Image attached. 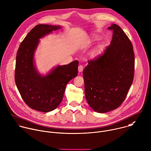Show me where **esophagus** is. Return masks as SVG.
Segmentation results:
<instances>
[{"label":"esophagus","mask_w":151,"mask_h":151,"mask_svg":"<svg viewBox=\"0 0 151 151\" xmlns=\"http://www.w3.org/2000/svg\"><path fill=\"white\" fill-rule=\"evenodd\" d=\"M83 66L80 65L78 66V71H79V72H82V70H83Z\"/></svg>","instance_id":"esophagus-1"}]
</instances>
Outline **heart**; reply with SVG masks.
Here are the masks:
<instances>
[{
    "instance_id": "1",
    "label": "heart",
    "mask_w": 151,
    "mask_h": 151,
    "mask_svg": "<svg viewBox=\"0 0 151 151\" xmlns=\"http://www.w3.org/2000/svg\"><path fill=\"white\" fill-rule=\"evenodd\" d=\"M96 53H97V52H95V53H94V54H93V55H94V56H95V55H96Z\"/></svg>"
}]
</instances>
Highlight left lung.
Segmentation results:
<instances>
[{
	"label": "left lung",
	"instance_id": "obj_1",
	"mask_svg": "<svg viewBox=\"0 0 151 151\" xmlns=\"http://www.w3.org/2000/svg\"><path fill=\"white\" fill-rule=\"evenodd\" d=\"M110 45L103 53L88 60L83 75L86 101L95 111L104 113L118 108L127 95L134 72V55L132 44L116 24Z\"/></svg>",
	"mask_w": 151,
	"mask_h": 151
}]
</instances>
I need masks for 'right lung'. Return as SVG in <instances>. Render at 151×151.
Listing matches in <instances>:
<instances>
[{
    "instance_id": "right-lung-1",
    "label": "right lung",
    "mask_w": 151,
    "mask_h": 151,
    "mask_svg": "<svg viewBox=\"0 0 151 151\" xmlns=\"http://www.w3.org/2000/svg\"><path fill=\"white\" fill-rule=\"evenodd\" d=\"M60 28L56 25H36L21 42L17 54L15 81L17 88L29 107L41 112L51 111L58 107L67 83L78 75V60L58 66L44 76L34 66V55L39 39Z\"/></svg>"
}]
</instances>
